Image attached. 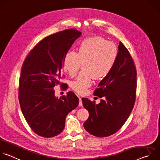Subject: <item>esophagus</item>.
<instances>
[{
	"instance_id": "obj_1",
	"label": "esophagus",
	"mask_w": 160,
	"mask_h": 160,
	"mask_svg": "<svg viewBox=\"0 0 160 160\" xmlns=\"http://www.w3.org/2000/svg\"><path fill=\"white\" fill-rule=\"evenodd\" d=\"M79 100H80V102H79V104H78V106H82L83 104H82V98H79Z\"/></svg>"
}]
</instances>
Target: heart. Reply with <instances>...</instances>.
<instances>
[{
	"label": "heart",
	"instance_id": "heart-1",
	"mask_svg": "<svg viewBox=\"0 0 160 160\" xmlns=\"http://www.w3.org/2000/svg\"><path fill=\"white\" fill-rule=\"evenodd\" d=\"M118 56L117 45L101 37L85 38L80 42L75 51H68L64 57L63 70L71 77L75 76L82 64L83 70L71 82L70 87L80 94L86 92L92 84V78L107 77L115 66Z\"/></svg>",
	"mask_w": 160,
	"mask_h": 160
}]
</instances>
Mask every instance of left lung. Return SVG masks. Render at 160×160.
<instances>
[{
  "instance_id": "1",
  "label": "left lung",
  "mask_w": 160,
  "mask_h": 160,
  "mask_svg": "<svg viewBox=\"0 0 160 160\" xmlns=\"http://www.w3.org/2000/svg\"><path fill=\"white\" fill-rule=\"evenodd\" d=\"M137 87V71L132 56L120 42L118 56L110 73L99 83L94 94L102 98L96 104L82 98L84 108L89 112L83 123L90 134L104 138L118 132L125 123L133 108Z\"/></svg>"
}]
</instances>
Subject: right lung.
I'll use <instances>...</instances> for the list:
<instances>
[{
	"instance_id": "1",
	"label": "right lung",
	"mask_w": 160,
	"mask_h": 160,
	"mask_svg": "<svg viewBox=\"0 0 160 160\" xmlns=\"http://www.w3.org/2000/svg\"><path fill=\"white\" fill-rule=\"evenodd\" d=\"M82 33L67 29L46 37L30 52L21 68L19 101L32 130L43 138H53L63 130L65 119L79 104L72 91L66 96L56 97L54 87L67 85L60 82L65 54Z\"/></svg>"
}]
</instances>
